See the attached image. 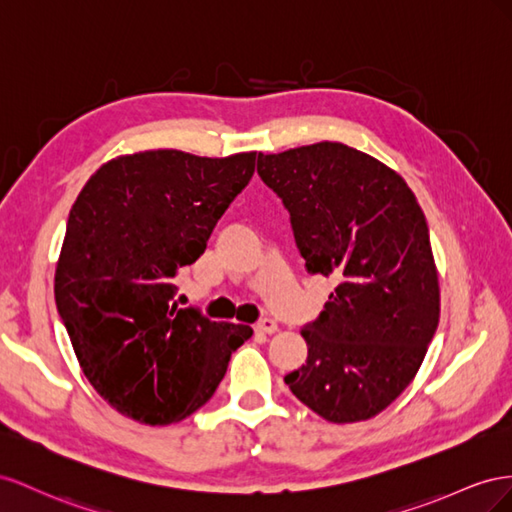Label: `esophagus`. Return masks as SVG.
Instances as JSON below:
<instances>
[{
	"instance_id": "34e87169",
	"label": "esophagus",
	"mask_w": 512,
	"mask_h": 512,
	"mask_svg": "<svg viewBox=\"0 0 512 512\" xmlns=\"http://www.w3.org/2000/svg\"><path fill=\"white\" fill-rule=\"evenodd\" d=\"M276 330H279V326H276V321H272V319H261L259 324H255V332L257 334H274Z\"/></svg>"
}]
</instances>
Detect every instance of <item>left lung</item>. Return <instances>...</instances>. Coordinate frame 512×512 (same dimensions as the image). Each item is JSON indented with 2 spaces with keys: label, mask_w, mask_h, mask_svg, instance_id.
Masks as SVG:
<instances>
[{
  "label": "left lung",
  "mask_w": 512,
  "mask_h": 512,
  "mask_svg": "<svg viewBox=\"0 0 512 512\" xmlns=\"http://www.w3.org/2000/svg\"><path fill=\"white\" fill-rule=\"evenodd\" d=\"M257 173L283 199L306 272L337 281L285 384L330 422L369 420L410 386L440 321L427 218L399 173L343 143L259 154Z\"/></svg>",
  "instance_id": "obj_1"
}]
</instances>
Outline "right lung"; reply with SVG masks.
<instances>
[{
    "mask_svg": "<svg viewBox=\"0 0 512 512\" xmlns=\"http://www.w3.org/2000/svg\"><path fill=\"white\" fill-rule=\"evenodd\" d=\"M257 152L180 150L118 156L70 210L55 304L96 392L143 425H171L206 405L253 328L180 309L173 279L255 173Z\"/></svg>",
    "mask_w": 512,
    "mask_h": 512,
    "instance_id": "1",
    "label": "right lung"
}]
</instances>
